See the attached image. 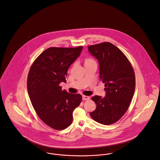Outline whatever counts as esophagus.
<instances>
[{
  "mask_svg": "<svg viewBox=\"0 0 160 160\" xmlns=\"http://www.w3.org/2000/svg\"><path fill=\"white\" fill-rule=\"evenodd\" d=\"M82 99L83 101H87L89 99V97L88 96H85V95H83L82 96Z\"/></svg>",
  "mask_w": 160,
  "mask_h": 160,
  "instance_id": "1",
  "label": "esophagus"
}]
</instances>
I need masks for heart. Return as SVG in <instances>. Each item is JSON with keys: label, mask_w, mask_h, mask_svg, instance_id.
<instances>
[{"label": "heart", "mask_w": 160, "mask_h": 160, "mask_svg": "<svg viewBox=\"0 0 160 160\" xmlns=\"http://www.w3.org/2000/svg\"><path fill=\"white\" fill-rule=\"evenodd\" d=\"M95 62V61L91 58H87L85 59V64H87V63H91V62Z\"/></svg>", "instance_id": "heart-1"}]
</instances>
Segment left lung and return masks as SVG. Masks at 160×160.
Instances as JSON below:
<instances>
[{"instance_id": "8db88e82", "label": "left lung", "mask_w": 160, "mask_h": 160, "mask_svg": "<svg viewBox=\"0 0 160 160\" xmlns=\"http://www.w3.org/2000/svg\"><path fill=\"white\" fill-rule=\"evenodd\" d=\"M89 52L99 63V80L105 83L106 96L91 99L96 108L91 117L101 124H113L126 113L132 101L136 78L132 66L124 54L110 42L89 45Z\"/></svg>"}]
</instances>
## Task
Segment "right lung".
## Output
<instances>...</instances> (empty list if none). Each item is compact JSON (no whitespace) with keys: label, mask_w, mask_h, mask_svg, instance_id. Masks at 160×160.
Returning <instances> with one entry per match:
<instances>
[{"label":"right lung","mask_w":160,"mask_h":160,"mask_svg":"<svg viewBox=\"0 0 160 160\" xmlns=\"http://www.w3.org/2000/svg\"><path fill=\"white\" fill-rule=\"evenodd\" d=\"M83 47H51L40 54L28 73L27 88L32 105L43 123L56 130L71 124L74 109L82 102L80 94L62 90L68 70L80 56Z\"/></svg>","instance_id":"1"}]
</instances>
